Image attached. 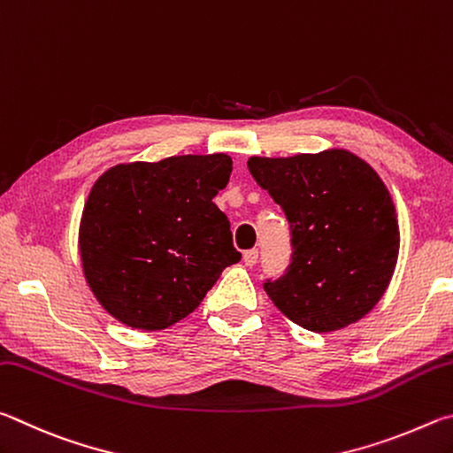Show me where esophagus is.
<instances>
[{
  "instance_id": "obj_1",
  "label": "esophagus",
  "mask_w": 453,
  "mask_h": 453,
  "mask_svg": "<svg viewBox=\"0 0 453 453\" xmlns=\"http://www.w3.org/2000/svg\"><path fill=\"white\" fill-rule=\"evenodd\" d=\"M242 260H244V265H247V266H255L258 263V250L257 249L247 250L242 255Z\"/></svg>"
}]
</instances>
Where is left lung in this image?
Returning a JSON list of instances; mask_svg holds the SVG:
<instances>
[{"mask_svg": "<svg viewBox=\"0 0 453 453\" xmlns=\"http://www.w3.org/2000/svg\"><path fill=\"white\" fill-rule=\"evenodd\" d=\"M249 171L290 226V265L263 284L274 306L312 332L366 316L388 288L400 249L394 203L376 171L340 149L250 157Z\"/></svg>", "mask_w": 453, "mask_h": 453, "instance_id": "1", "label": "left lung"}]
</instances>
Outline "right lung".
I'll use <instances>...</instances> for the list:
<instances>
[{"instance_id": "right-lung-1", "label": "right lung", "mask_w": 453, "mask_h": 453, "mask_svg": "<svg viewBox=\"0 0 453 453\" xmlns=\"http://www.w3.org/2000/svg\"><path fill=\"white\" fill-rule=\"evenodd\" d=\"M226 155H185L109 169L83 209L85 279L119 322L163 330L201 304L220 273L241 260L226 214Z\"/></svg>"}]
</instances>
